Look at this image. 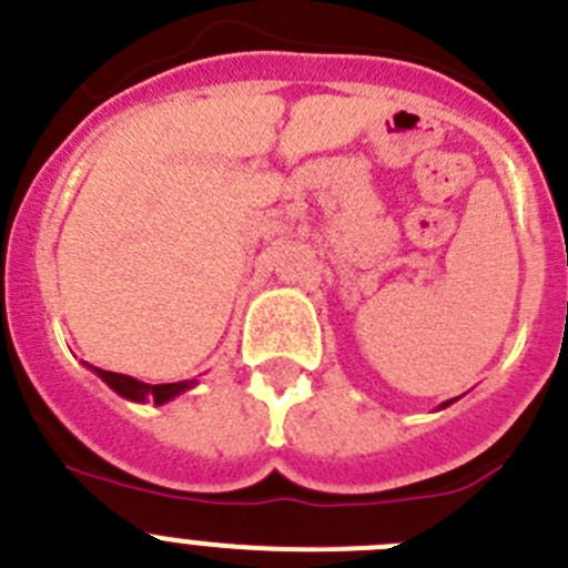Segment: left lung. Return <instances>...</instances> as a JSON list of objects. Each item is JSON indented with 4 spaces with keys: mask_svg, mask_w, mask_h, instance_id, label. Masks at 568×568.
<instances>
[{
    "mask_svg": "<svg viewBox=\"0 0 568 568\" xmlns=\"http://www.w3.org/2000/svg\"><path fill=\"white\" fill-rule=\"evenodd\" d=\"M450 403H454V399H447V403H442V405H439V408H447V405H450Z\"/></svg>",
    "mask_w": 568,
    "mask_h": 568,
    "instance_id": "left-lung-1",
    "label": "left lung"
}]
</instances>
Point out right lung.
I'll use <instances>...</instances> for the list:
<instances>
[{"label":"right lung","mask_w":568,"mask_h":568,"mask_svg":"<svg viewBox=\"0 0 568 568\" xmlns=\"http://www.w3.org/2000/svg\"><path fill=\"white\" fill-rule=\"evenodd\" d=\"M90 366V363H87ZM98 377L112 388L114 394H121L123 399H132V403H152L163 405L169 399L180 397L182 392H189V388L196 386V379H180V383H160V386H152V383H143V379H134L129 374H118V372H103V368L90 366Z\"/></svg>","instance_id":"add662e5"}]
</instances>
